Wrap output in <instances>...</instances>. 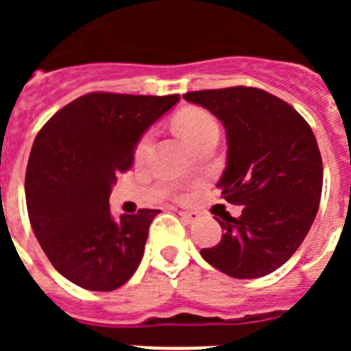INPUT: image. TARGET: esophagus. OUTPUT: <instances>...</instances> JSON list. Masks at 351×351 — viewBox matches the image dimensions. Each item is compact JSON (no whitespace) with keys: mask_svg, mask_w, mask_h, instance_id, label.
Wrapping results in <instances>:
<instances>
[{"mask_svg":"<svg viewBox=\"0 0 351 351\" xmlns=\"http://www.w3.org/2000/svg\"><path fill=\"white\" fill-rule=\"evenodd\" d=\"M179 216H181L182 221L188 223V225H191V223H195L200 218V214L195 213V210H179Z\"/></svg>","mask_w":351,"mask_h":351,"instance_id":"esophagus-1","label":"esophagus"}]
</instances>
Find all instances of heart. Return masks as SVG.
I'll list each match as a JSON object with an SVG mask.
<instances>
[{"mask_svg":"<svg viewBox=\"0 0 351 351\" xmlns=\"http://www.w3.org/2000/svg\"><path fill=\"white\" fill-rule=\"evenodd\" d=\"M173 126H176L179 135L191 147L206 141L207 137H218L219 133L218 121L214 119L213 114H209L204 108H186V110H182V112H179L178 116L173 117ZM151 138H153V133L151 132L142 135V138L137 144V149H135V156L142 158L147 153L149 145H151Z\"/></svg>","mask_w":351,"mask_h":351,"instance_id":"obj_1","label":"heart"}]
</instances>
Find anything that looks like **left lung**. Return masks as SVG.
Wrapping results in <instances>:
<instances>
[{
  "mask_svg": "<svg viewBox=\"0 0 351 351\" xmlns=\"http://www.w3.org/2000/svg\"><path fill=\"white\" fill-rule=\"evenodd\" d=\"M225 126L226 169L218 188L226 202L244 206L223 214L221 241L200 251L207 263L237 280L280 269L302 244L324 184L315 133L295 108L256 88L206 89L182 95Z\"/></svg>",
  "mask_w": 351,
  "mask_h": 351,
  "instance_id": "left-lung-1",
  "label": "left lung"
}]
</instances>
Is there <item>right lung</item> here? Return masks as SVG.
I'll use <instances>...</instances> for the list:
<instances>
[{
    "label": "right lung",
    "mask_w": 351,
    "mask_h": 351,
    "mask_svg": "<svg viewBox=\"0 0 351 351\" xmlns=\"http://www.w3.org/2000/svg\"><path fill=\"white\" fill-rule=\"evenodd\" d=\"M178 101L179 95L89 93L36 135L26 170L27 214L43 253L71 283L112 291L137 271L160 210L114 219L108 197L145 130Z\"/></svg>",
    "instance_id": "right-lung-1"
}]
</instances>
